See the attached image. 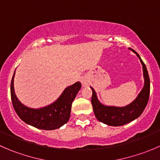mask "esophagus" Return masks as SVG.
I'll return each instance as SVG.
<instances>
[{
    "label": "esophagus",
    "instance_id": "34e87169",
    "mask_svg": "<svg viewBox=\"0 0 160 160\" xmlns=\"http://www.w3.org/2000/svg\"><path fill=\"white\" fill-rule=\"evenodd\" d=\"M80 82H81L82 85H83V87H87L89 85V80H88V78L87 77H82L81 80H80Z\"/></svg>",
    "mask_w": 160,
    "mask_h": 160
}]
</instances>
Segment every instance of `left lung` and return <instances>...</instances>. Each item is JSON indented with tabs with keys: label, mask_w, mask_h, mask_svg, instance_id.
Wrapping results in <instances>:
<instances>
[{
	"label": "left lung",
	"mask_w": 160,
	"mask_h": 160,
	"mask_svg": "<svg viewBox=\"0 0 160 160\" xmlns=\"http://www.w3.org/2000/svg\"><path fill=\"white\" fill-rule=\"evenodd\" d=\"M131 50L136 54L142 65L143 77H144L143 88L132 103L124 107H116V106L103 104L98 100L96 91L92 87H90L93 92L91 103L95 116L99 122L110 126H122L138 118L146 108L149 101L150 80L147 69L139 55L135 50Z\"/></svg>",
	"instance_id": "obj_1"
}]
</instances>
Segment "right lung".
<instances>
[{"label": "right lung", "instance_id": "obj_1", "mask_svg": "<svg viewBox=\"0 0 160 160\" xmlns=\"http://www.w3.org/2000/svg\"><path fill=\"white\" fill-rule=\"evenodd\" d=\"M14 75L15 71L11 83V101L14 111L24 122L38 129L54 130L68 122L72 103L81 88L80 82L66 88L60 96L49 105L39 108H32L24 105L18 99L14 88Z\"/></svg>", "mask_w": 160, "mask_h": 160}]
</instances>
